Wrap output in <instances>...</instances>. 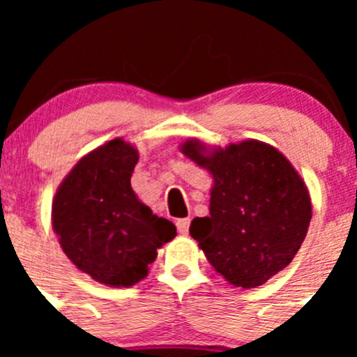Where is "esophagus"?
<instances>
[{
  "label": "esophagus",
  "instance_id": "esophagus-1",
  "mask_svg": "<svg viewBox=\"0 0 357 357\" xmlns=\"http://www.w3.org/2000/svg\"><path fill=\"white\" fill-rule=\"evenodd\" d=\"M176 226H178V231L181 233V235H186V233H188V229H190V219L188 218L178 219Z\"/></svg>",
  "mask_w": 357,
  "mask_h": 357
}]
</instances>
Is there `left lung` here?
<instances>
[{
	"mask_svg": "<svg viewBox=\"0 0 357 357\" xmlns=\"http://www.w3.org/2000/svg\"><path fill=\"white\" fill-rule=\"evenodd\" d=\"M179 149L214 179L211 215L193 219L190 235L226 282L264 285L307 235L312 207L305 183L282 152L257 139L211 149L192 138Z\"/></svg>",
	"mask_w": 357,
	"mask_h": 357,
	"instance_id": "8db88e82",
	"label": "left lung"
}]
</instances>
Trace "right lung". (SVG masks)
<instances>
[{"mask_svg": "<svg viewBox=\"0 0 357 357\" xmlns=\"http://www.w3.org/2000/svg\"><path fill=\"white\" fill-rule=\"evenodd\" d=\"M135 145L115 138L72 167L52 205L53 231L72 264L95 282L131 287L149 275L157 248L176 236L131 188Z\"/></svg>", "mask_w": 357, "mask_h": 357, "instance_id": "right-lung-1", "label": "right lung"}]
</instances>
